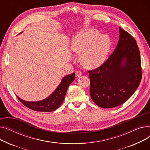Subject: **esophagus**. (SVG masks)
<instances>
[{
  "label": "esophagus",
  "instance_id": "1",
  "mask_svg": "<svg viewBox=\"0 0 150 150\" xmlns=\"http://www.w3.org/2000/svg\"><path fill=\"white\" fill-rule=\"evenodd\" d=\"M82 75V72H80V71H76V72H75V75L76 77H80Z\"/></svg>",
  "mask_w": 150,
  "mask_h": 150
}]
</instances>
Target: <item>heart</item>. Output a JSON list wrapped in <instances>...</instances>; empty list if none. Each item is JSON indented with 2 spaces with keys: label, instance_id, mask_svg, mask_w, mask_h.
Here are the masks:
<instances>
[{
  "label": "heart",
  "instance_id": "heart-1",
  "mask_svg": "<svg viewBox=\"0 0 150 150\" xmlns=\"http://www.w3.org/2000/svg\"><path fill=\"white\" fill-rule=\"evenodd\" d=\"M108 36L101 35L95 29L84 30L72 39L70 47L72 51L80 54L81 64L86 68L99 67L105 61L110 49Z\"/></svg>",
  "mask_w": 150,
  "mask_h": 150
}]
</instances>
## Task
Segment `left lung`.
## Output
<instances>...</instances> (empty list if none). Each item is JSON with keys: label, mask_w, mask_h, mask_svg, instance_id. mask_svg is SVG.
Returning a JSON list of instances; mask_svg holds the SVG:
<instances>
[{"label": "left lung", "mask_w": 150, "mask_h": 150, "mask_svg": "<svg viewBox=\"0 0 150 150\" xmlns=\"http://www.w3.org/2000/svg\"><path fill=\"white\" fill-rule=\"evenodd\" d=\"M119 32V42L111 56L99 67L88 71L91 97L103 108L125 103L138 88L142 76L135 39L120 27Z\"/></svg>", "instance_id": "8db88e82"}]
</instances>
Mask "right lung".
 I'll list each match as a JSON object with an SVG mask.
<instances>
[{
  "label": "right lung",
  "mask_w": 150,
  "mask_h": 150,
  "mask_svg": "<svg viewBox=\"0 0 150 150\" xmlns=\"http://www.w3.org/2000/svg\"><path fill=\"white\" fill-rule=\"evenodd\" d=\"M75 80V73L65 76L57 88L47 98L38 101H25L18 96L19 100L26 107L35 111L52 112L58 109L64 99L68 87Z\"/></svg>",
  "instance_id": "1"
}]
</instances>
